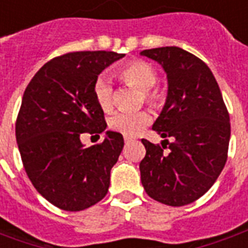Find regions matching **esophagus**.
I'll use <instances>...</instances> for the list:
<instances>
[{"label":"esophagus","instance_id":"esophagus-1","mask_svg":"<svg viewBox=\"0 0 248 248\" xmlns=\"http://www.w3.org/2000/svg\"><path fill=\"white\" fill-rule=\"evenodd\" d=\"M124 142L127 143V142H130V140H133V138H131V137H127V135H124Z\"/></svg>","mask_w":248,"mask_h":248}]
</instances>
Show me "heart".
<instances>
[{"label":"heart","mask_w":248,"mask_h":248,"mask_svg":"<svg viewBox=\"0 0 248 248\" xmlns=\"http://www.w3.org/2000/svg\"><path fill=\"white\" fill-rule=\"evenodd\" d=\"M119 78L130 86L135 87L142 92L143 98L147 103L158 106L162 102V93L158 89H154L158 81L156 70L145 61H133L126 63L118 71ZM94 98L98 106L103 111H108L113 108V86L106 76H99L94 82ZM153 121V117L149 111H135V113H119L113 114L110 117L108 124L114 131L127 137H134L140 134L147 124Z\"/></svg>","instance_id":"obj_1"}]
</instances>
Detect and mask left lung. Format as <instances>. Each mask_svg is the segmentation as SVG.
<instances>
[{
    "mask_svg": "<svg viewBox=\"0 0 248 248\" xmlns=\"http://www.w3.org/2000/svg\"><path fill=\"white\" fill-rule=\"evenodd\" d=\"M167 74L166 103L153 124L162 138H174L165 153L162 142L142 140L140 181L147 195L169 206L195 202L218 179L227 161L230 115L208 66L177 46L140 51ZM163 141L169 143V140Z\"/></svg>",
    "mask_w": 248,
    "mask_h": 248,
    "instance_id": "8db88e82",
    "label": "left lung"
}]
</instances>
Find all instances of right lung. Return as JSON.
<instances>
[{
  "label": "right lung",
  "instance_id": "obj_1",
  "mask_svg": "<svg viewBox=\"0 0 248 248\" xmlns=\"http://www.w3.org/2000/svg\"><path fill=\"white\" fill-rule=\"evenodd\" d=\"M124 54L74 51L46 62L22 97L16 138L25 171L46 201L81 211L108 194L110 170L124 149V137L106 131L101 143L85 147L82 134L106 130L94 98L98 76Z\"/></svg>",
  "mask_w": 248,
  "mask_h": 248
}]
</instances>
